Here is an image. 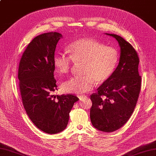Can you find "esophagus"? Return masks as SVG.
<instances>
[{
	"instance_id": "esophagus-1",
	"label": "esophagus",
	"mask_w": 156,
	"mask_h": 156,
	"mask_svg": "<svg viewBox=\"0 0 156 156\" xmlns=\"http://www.w3.org/2000/svg\"><path fill=\"white\" fill-rule=\"evenodd\" d=\"M85 97H86V95H85V94H83V95H79V96H78V98L80 99V100H81L82 99L85 98Z\"/></svg>"
}]
</instances>
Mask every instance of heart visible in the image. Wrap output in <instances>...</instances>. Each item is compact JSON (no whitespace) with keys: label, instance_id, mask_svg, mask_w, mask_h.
Masks as SVG:
<instances>
[{"label":"heart","instance_id":"b5f03b06","mask_svg":"<svg viewBox=\"0 0 156 156\" xmlns=\"http://www.w3.org/2000/svg\"><path fill=\"white\" fill-rule=\"evenodd\" d=\"M69 56L58 53L54 57V67L57 74H66L72 68V62L82 63L80 76H74L62 84L66 93L81 94L93 89L94 81L101 84L107 81L115 71L119 55L115 48L105 47L91 38H80L68 47Z\"/></svg>","mask_w":156,"mask_h":156}]
</instances>
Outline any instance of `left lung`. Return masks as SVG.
I'll list each match as a JSON object with an SVG mask.
<instances>
[{"instance_id":"obj_1","label":"left lung","mask_w":156,"mask_h":156,"mask_svg":"<svg viewBox=\"0 0 156 156\" xmlns=\"http://www.w3.org/2000/svg\"><path fill=\"white\" fill-rule=\"evenodd\" d=\"M105 34L118 41L120 59L111 77L90 95V118L96 129L110 133L120 129L130 118L139 98L141 78L138 71L139 59L133 46L120 36Z\"/></svg>"}]
</instances>
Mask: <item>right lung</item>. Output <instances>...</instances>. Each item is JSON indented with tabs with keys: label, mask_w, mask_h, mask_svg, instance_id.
<instances>
[{
	"label": "right lung",
	"mask_w": 156,
	"mask_h": 156,
	"mask_svg": "<svg viewBox=\"0 0 156 156\" xmlns=\"http://www.w3.org/2000/svg\"><path fill=\"white\" fill-rule=\"evenodd\" d=\"M58 32L36 36L27 45L21 58L18 79L24 109L35 126L48 134L66 129L69 112L79 99L72 94L54 95L57 90L54 78L53 59Z\"/></svg>",
	"instance_id": "obj_1"
}]
</instances>
